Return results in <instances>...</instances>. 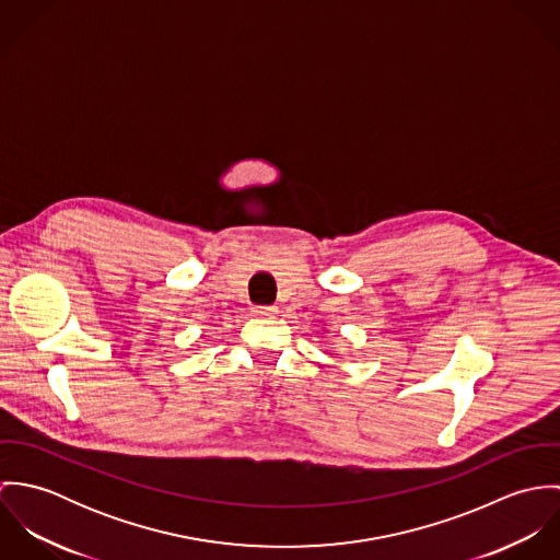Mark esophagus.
<instances>
[{
	"instance_id": "obj_1",
	"label": "esophagus",
	"mask_w": 560,
	"mask_h": 560,
	"mask_svg": "<svg viewBox=\"0 0 560 560\" xmlns=\"http://www.w3.org/2000/svg\"><path fill=\"white\" fill-rule=\"evenodd\" d=\"M256 317H262V319H269V317H273L276 313H278V308L276 306H256L254 311H252Z\"/></svg>"
}]
</instances>
